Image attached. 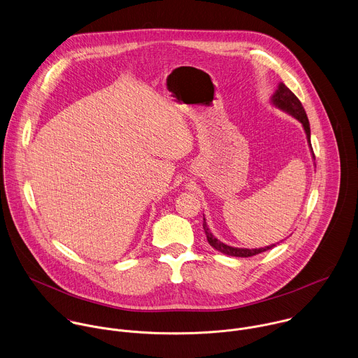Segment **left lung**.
<instances>
[{
    "mask_svg": "<svg viewBox=\"0 0 358 358\" xmlns=\"http://www.w3.org/2000/svg\"><path fill=\"white\" fill-rule=\"evenodd\" d=\"M273 103L280 107L282 110L290 113L292 115H294L304 127L306 129V134H307V138H308V143L311 146V129H310V121H308V117H307V113L301 104V101L299 100V97L285 85V83H280L279 85V89L276 90V93L273 94ZM313 149V146H311ZM315 159V156H314ZM203 230H205V234H206V238H208V243L215 248L219 252L224 254V255H229V257H241V258H248V257H254V255H258L261 252H265L273 247H276V244L273 245H269V247H265V248H258V250H247V248H234V247H229L226 244H223L222 241H219L217 238H215L212 236V233L209 231L208 226H206V222L203 219Z\"/></svg>",
    "mask_w": 358,
    "mask_h": 358,
    "instance_id": "left-lung-1",
    "label": "left lung"
}]
</instances>
